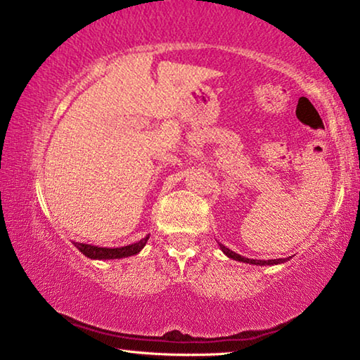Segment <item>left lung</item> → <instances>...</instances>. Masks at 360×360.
<instances>
[{"label": "left lung", "instance_id": "1", "mask_svg": "<svg viewBox=\"0 0 360 360\" xmlns=\"http://www.w3.org/2000/svg\"><path fill=\"white\" fill-rule=\"evenodd\" d=\"M219 248H221V251L227 255L229 259H233V260H238V262H245V264H249V265H279V264H284V262H288L290 257L288 259H271V260H257V259H248V257H243V255L236 254L231 251V249H229L227 246H224L222 243H219Z\"/></svg>", "mask_w": 360, "mask_h": 360}]
</instances>
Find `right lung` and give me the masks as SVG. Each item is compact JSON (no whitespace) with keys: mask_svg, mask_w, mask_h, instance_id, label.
<instances>
[{"mask_svg":"<svg viewBox=\"0 0 360 360\" xmlns=\"http://www.w3.org/2000/svg\"><path fill=\"white\" fill-rule=\"evenodd\" d=\"M148 240H149V235H146L143 240L131 243V245L122 246V248H101V246L85 245V243H72V245H75L79 251L89 259L112 260V259H124V257H130V255H136L146 246Z\"/></svg>","mask_w":360,"mask_h":360,"instance_id":"1","label":"right lung"}]
</instances>
